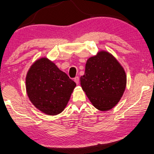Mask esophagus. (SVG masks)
Returning a JSON list of instances; mask_svg holds the SVG:
<instances>
[{"label": "esophagus", "mask_w": 154, "mask_h": 154, "mask_svg": "<svg viewBox=\"0 0 154 154\" xmlns=\"http://www.w3.org/2000/svg\"><path fill=\"white\" fill-rule=\"evenodd\" d=\"M74 82H75V83H76L77 85H79V77H75V79H74Z\"/></svg>", "instance_id": "obj_1"}]
</instances>
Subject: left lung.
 Returning <instances> with one entry per match:
<instances>
[{
	"label": "left lung",
	"instance_id": "1",
	"mask_svg": "<svg viewBox=\"0 0 154 154\" xmlns=\"http://www.w3.org/2000/svg\"><path fill=\"white\" fill-rule=\"evenodd\" d=\"M81 85L96 108L109 110L119 103L125 91V70L110 53L101 50L87 60Z\"/></svg>",
	"mask_w": 154,
	"mask_h": 154
}]
</instances>
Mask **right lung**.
<instances>
[{"label": "right lung", "instance_id": "obj_1", "mask_svg": "<svg viewBox=\"0 0 154 154\" xmlns=\"http://www.w3.org/2000/svg\"><path fill=\"white\" fill-rule=\"evenodd\" d=\"M75 86V82L46 57L33 62L26 77L29 100L42 112L51 116L64 110Z\"/></svg>", "mask_w": 154, "mask_h": 154}]
</instances>
